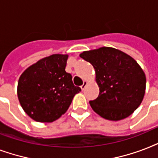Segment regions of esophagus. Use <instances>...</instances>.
Instances as JSON below:
<instances>
[{
  "mask_svg": "<svg viewBox=\"0 0 158 158\" xmlns=\"http://www.w3.org/2000/svg\"><path fill=\"white\" fill-rule=\"evenodd\" d=\"M87 84H88V81H83L82 85L81 86V90H82V91H83V90H85V86L87 85Z\"/></svg>",
  "mask_w": 158,
  "mask_h": 158,
  "instance_id": "34e87169",
  "label": "esophagus"
}]
</instances>
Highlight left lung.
I'll use <instances>...</instances> for the list:
<instances>
[{
  "label": "left lung",
  "instance_id": "1",
  "mask_svg": "<svg viewBox=\"0 0 158 158\" xmlns=\"http://www.w3.org/2000/svg\"><path fill=\"white\" fill-rule=\"evenodd\" d=\"M80 57L93 66L98 97L90 101L102 118L118 121L140 106L146 90V76L139 64L125 52L110 47L85 51Z\"/></svg>",
  "mask_w": 158,
  "mask_h": 158
}]
</instances>
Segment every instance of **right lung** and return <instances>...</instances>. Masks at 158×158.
Returning <instances> with one entry per match:
<instances>
[{
	"label": "right lung",
	"instance_id": "1",
	"mask_svg": "<svg viewBox=\"0 0 158 158\" xmlns=\"http://www.w3.org/2000/svg\"><path fill=\"white\" fill-rule=\"evenodd\" d=\"M68 54L44 57L24 70L19 78L17 96L24 111L34 120L51 123L67 112L81 88L66 73Z\"/></svg>",
	"mask_w": 158,
	"mask_h": 158
}]
</instances>
